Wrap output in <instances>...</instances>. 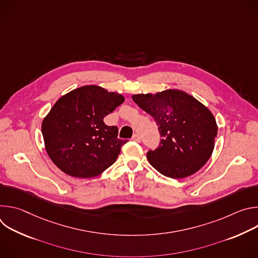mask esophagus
Wrapping results in <instances>:
<instances>
[{"label":"esophagus","mask_w":258,"mask_h":258,"mask_svg":"<svg viewBox=\"0 0 258 258\" xmlns=\"http://www.w3.org/2000/svg\"><path fill=\"white\" fill-rule=\"evenodd\" d=\"M132 139H133V141H135V142H138V143L141 142V137H140V135H138V134H135Z\"/></svg>","instance_id":"34e87169"}]
</instances>
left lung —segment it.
Here are the masks:
<instances>
[{
  "mask_svg": "<svg viewBox=\"0 0 258 258\" xmlns=\"http://www.w3.org/2000/svg\"><path fill=\"white\" fill-rule=\"evenodd\" d=\"M132 98L158 125L159 146L147 153L149 163L157 171L171 178H183L208 161L217 125L206 106L179 90L138 94Z\"/></svg>",
  "mask_w": 258,
  "mask_h": 258,
  "instance_id": "8db88e82",
  "label": "left lung"
}]
</instances>
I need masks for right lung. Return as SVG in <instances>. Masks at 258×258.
Wrapping results in <instances>:
<instances>
[{
	"label": "right lung",
	"mask_w": 258,
	"mask_h": 258,
	"mask_svg": "<svg viewBox=\"0 0 258 258\" xmlns=\"http://www.w3.org/2000/svg\"><path fill=\"white\" fill-rule=\"evenodd\" d=\"M124 97L98 86H84L62 96L42 123L45 148L55 165L68 175L90 178L101 174L118 157L127 141L117 126L103 119Z\"/></svg>",
	"instance_id": "obj_1"
}]
</instances>
